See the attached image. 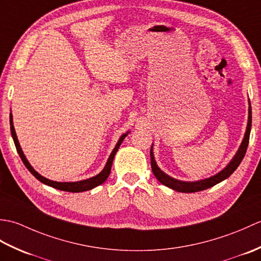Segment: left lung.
Returning <instances> with one entry per match:
<instances>
[{"label": "left lung", "instance_id": "8db88e82", "mask_svg": "<svg viewBox=\"0 0 261 261\" xmlns=\"http://www.w3.org/2000/svg\"><path fill=\"white\" fill-rule=\"evenodd\" d=\"M251 118H252L251 116V104H250V101H249L248 123H247V129L245 132V137H243L241 145H240L239 149H238V151L236 152L233 158L231 159V162L226 165L222 170L219 171L218 174L211 176V177H208V178L199 179V180H195V181H185V180H178L176 178H173V177H170L169 175L164 173V171L158 167V165L156 163V160H154V156H153V149H152L153 143H152L151 149H150V158H151V169H152V173H153L154 177H156V178L160 182H162L163 185L167 186L174 191L180 192V193H195V192L207 190V188L212 187L216 184H219V182H221L222 180L226 179L238 168V166L240 165L243 157H245L247 148H248V143H249V137H250Z\"/></svg>", "mask_w": 261, "mask_h": 261}]
</instances>
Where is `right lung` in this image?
<instances>
[{
	"instance_id": "obj_1",
	"label": "right lung",
	"mask_w": 261,
	"mask_h": 261,
	"mask_svg": "<svg viewBox=\"0 0 261 261\" xmlns=\"http://www.w3.org/2000/svg\"><path fill=\"white\" fill-rule=\"evenodd\" d=\"M10 127H11V135H12L16 150H18L19 156L22 159V162H23L25 167L28 168V170H29L30 173L33 176H35L38 180H40L41 182H43V184L56 188V190L65 191V192H71V193H80V192L90 191V190H92V188H95L96 186L103 184V182L108 179V177L111 173V167H112V163H113L115 153H116V151H118V149L120 148L122 141L124 140V138L130 134V131H126L125 134H123L120 137V139H119L118 142H116V145L112 150V152H111L110 157L108 159L107 164H105L103 170L99 174H97L96 176H93V177H91V178H87V179H84V180H79V181H55V180H51V179H48V178H46V177H43L39 173H37V171L33 169V167L30 165V163L28 162V159L25 158L24 153L21 149V146H20L19 140H18V137H16V134H15L12 113H10Z\"/></svg>"
}]
</instances>
